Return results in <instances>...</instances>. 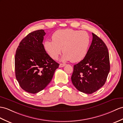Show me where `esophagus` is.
<instances>
[{
	"label": "esophagus",
	"instance_id": "obj_1",
	"mask_svg": "<svg viewBox=\"0 0 123 123\" xmlns=\"http://www.w3.org/2000/svg\"><path fill=\"white\" fill-rule=\"evenodd\" d=\"M66 65L65 64H60L59 65V67H63Z\"/></svg>",
	"mask_w": 123,
	"mask_h": 123
}]
</instances>
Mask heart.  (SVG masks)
<instances>
[{"mask_svg": "<svg viewBox=\"0 0 123 123\" xmlns=\"http://www.w3.org/2000/svg\"><path fill=\"white\" fill-rule=\"evenodd\" d=\"M52 41H46L44 47L46 53L53 59H57L62 52L64 53L62 61H70L78 62L86 55L91 42L90 37L85 31L73 29L59 30L54 33Z\"/></svg>", "mask_w": 123, "mask_h": 123, "instance_id": "1", "label": "heart"}]
</instances>
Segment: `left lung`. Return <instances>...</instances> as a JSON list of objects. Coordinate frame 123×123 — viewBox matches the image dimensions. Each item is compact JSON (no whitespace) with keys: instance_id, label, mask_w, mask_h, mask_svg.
<instances>
[{"instance_id":"8db88e82","label":"left lung","mask_w":123,"mask_h":123,"mask_svg":"<svg viewBox=\"0 0 123 123\" xmlns=\"http://www.w3.org/2000/svg\"><path fill=\"white\" fill-rule=\"evenodd\" d=\"M92 37L87 54L81 61L74 66L71 77L76 89L86 94H92L103 86L110 70L106 45L93 33Z\"/></svg>"}]
</instances>
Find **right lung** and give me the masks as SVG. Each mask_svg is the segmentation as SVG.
Wrapping results in <instances>:
<instances>
[{"label":"right lung","mask_w":123,"mask_h":123,"mask_svg":"<svg viewBox=\"0 0 123 123\" xmlns=\"http://www.w3.org/2000/svg\"><path fill=\"white\" fill-rule=\"evenodd\" d=\"M45 34L43 30L30 33L20 42L16 50V79L21 88L30 93H37L45 88L59 65L44 49Z\"/></svg>","instance_id":"add662e5"}]
</instances>
